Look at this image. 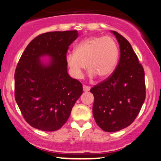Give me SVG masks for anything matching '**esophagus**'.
Returning a JSON list of instances; mask_svg holds the SVG:
<instances>
[{
	"label": "esophagus",
	"instance_id": "1",
	"mask_svg": "<svg viewBox=\"0 0 161 161\" xmlns=\"http://www.w3.org/2000/svg\"><path fill=\"white\" fill-rule=\"evenodd\" d=\"M90 86H86V85H84L83 86V91L84 92H88L90 91Z\"/></svg>",
	"mask_w": 161,
	"mask_h": 161
}]
</instances>
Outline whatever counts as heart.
Masks as SVG:
<instances>
[{"mask_svg": "<svg viewBox=\"0 0 161 161\" xmlns=\"http://www.w3.org/2000/svg\"><path fill=\"white\" fill-rule=\"evenodd\" d=\"M119 58V47L110 36H94L79 42L74 52L66 55V64L70 75L82 78L86 66L91 78L105 79L112 75ZM86 65H85V64Z\"/></svg>", "mask_w": 161, "mask_h": 161, "instance_id": "heart-1", "label": "heart"}]
</instances>
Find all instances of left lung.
I'll return each instance as SVG.
<instances>
[{"mask_svg":"<svg viewBox=\"0 0 161 161\" xmlns=\"http://www.w3.org/2000/svg\"><path fill=\"white\" fill-rule=\"evenodd\" d=\"M120 58L114 73L90 92L95 97L93 116L105 132H117L135 120L145 99V72L130 43L115 31Z\"/></svg>","mask_w":161,"mask_h":161,"instance_id":"left-lung-1","label":"left lung"}]
</instances>
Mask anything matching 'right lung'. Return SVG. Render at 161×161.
Here are the masks:
<instances>
[{"mask_svg":"<svg viewBox=\"0 0 161 161\" xmlns=\"http://www.w3.org/2000/svg\"><path fill=\"white\" fill-rule=\"evenodd\" d=\"M79 36L76 30L50 32L35 38L15 71V99L24 119L34 128L58 130L82 94V85L67 73L65 57ZM47 56V62L40 60Z\"/></svg>","mask_w":161,"mask_h":161,"instance_id":"right-lung-1","label":"right lung"}]
</instances>
